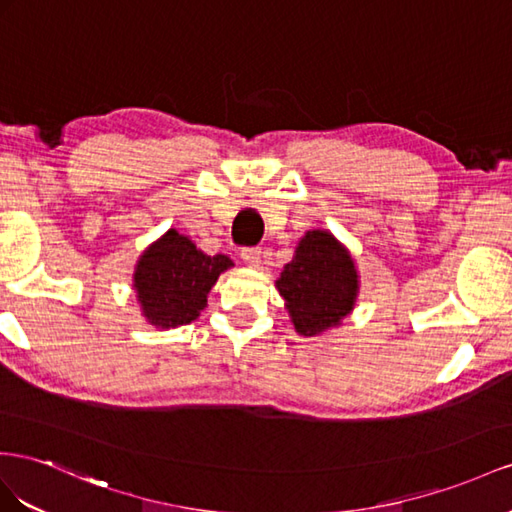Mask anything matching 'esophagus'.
Returning a JSON list of instances; mask_svg holds the SVG:
<instances>
[{
  "mask_svg": "<svg viewBox=\"0 0 512 512\" xmlns=\"http://www.w3.org/2000/svg\"><path fill=\"white\" fill-rule=\"evenodd\" d=\"M240 257H242V261H244L246 266L257 268L261 264V248L259 246H246V248H242Z\"/></svg>",
  "mask_w": 512,
  "mask_h": 512,
  "instance_id": "esophagus-1",
  "label": "esophagus"
}]
</instances>
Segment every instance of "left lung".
<instances>
[{"mask_svg":"<svg viewBox=\"0 0 512 512\" xmlns=\"http://www.w3.org/2000/svg\"><path fill=\"white\" fill-rule=\"evenodd\" d=\"M277 290L296 333L313 337L339 326L355 309L359 274L333 233L313 229L300 238L294 259L277 279Z\"/></svg>","mask_w":512,"mask_h":512,"instance_id":"8db88e82","label":"left lung"}]
</instances>
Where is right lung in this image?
Here are the masks:
<instances>
[{
	"label": "right lung",
	"instance_id": "1",
	"mask_svg": "<svg viewBox=\"0 0 512 512\" xmlns=\"http://www.w3.org/2000/svg\"><path fill=\"white\" fill-rule=\"evenodd\" d=\"M233 264L227 255H205L175 229H168L138 259L134 290L142 316L155 329H175L199 318L207 294Z\"/></svg>",
	"mask_w": 512,
	"mask_h": 512
}]
</instances>
